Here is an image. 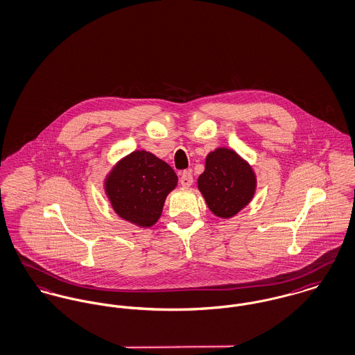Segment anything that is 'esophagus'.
Here are the masks:
<instances>
[{
  "mask_svg": "<svg viewBox=\"0 0 355 355\" xmlns=\"http://www.w3.org/2000/svg\"><path fill=\"white\" fill-rule=\"evenodd\" d=\"M180 184L184 189H189L193 186V175L190 172H183L180 176Z\"/></svg>",
  "mask_w": 355,
  "mask_h": 355,
  "instance_id": "esophagus-1",
  "label": "esophagus"
}]
</instances>
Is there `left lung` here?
Segmentation results:
<instances>
[{
	"mask_svg": "<svg viewBox=\"0 0 355 355\" xmlns=\"http://www.w3.org/2000/svg\"><path fill=\"white\" fill-rule=\"evenodd\" d=\"M257 186L258 179L252 165L225 146L206 156L205 171L198 178V190L207 207L224 220L234 217L251 203Z\"/></svg>",
	"mask_w": 355,
	"mask_h": 355,
	"instance_id": "1",
	"label": "left lung"
}]
</instances>
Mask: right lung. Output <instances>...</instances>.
Returning <instances> with one entry per match:
<instances>
[{
  "label": "right lung",
  "instance_id": "add662e5",
  "mask_svg": "<svg viewBox=\"0 0 355 355\" xmlns=\"http://www.w3.org/2000/svg\"><path fill=\"white\" fill-rule=\"evenodd\" d=\"M103 186L122 220L150 227L162 217L168 193L178 186V175L153 153L134 150L111 168Z\"/></svg>",
  "mask_w": 355,
  "mask_h": 355
}]
</instances>
